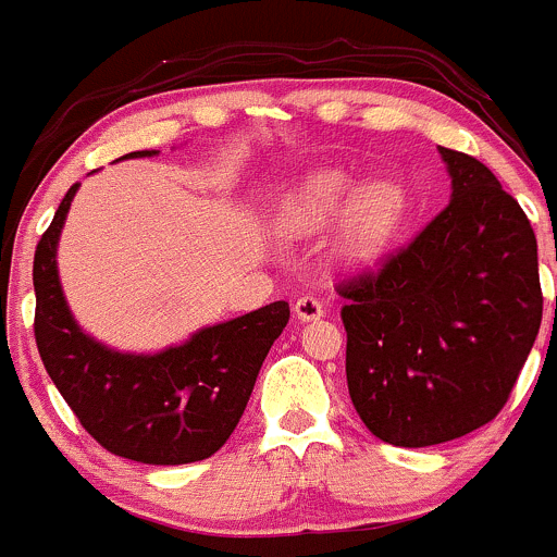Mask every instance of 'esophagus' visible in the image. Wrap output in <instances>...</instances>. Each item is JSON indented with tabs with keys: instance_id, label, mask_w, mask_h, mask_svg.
<instances>
[{
	"instance_id": "34e87169",
	"label": "esophagus",
	"mask_w": 557,
	"mask_h": 557,
	"mask_svg": "<svg viewBox=\"0 0 557 557\" xmlns=\"http://www.w3.org/2000/svg\"><path fill=\"white\" fill-rule=\"evenodd\" d=\"M292 311H295V317L300 319V322H313V319L324 317V306L317 300V297H311V295L300 297V300L292 306Z\"/></svg>"
}]
</instances>
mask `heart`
Here are the masks:
<instances>
[{
	"mask_svg": "<svg viewBox=\"0 0 557 557\" xmlns=\"http://www.w3.org/2000/svg\"><path fill=\"white\" fill-rule=\"evenodd\" d=\"M338 224L335 255L351 265L379 260L404 230L406 191L395 181L362 184L344 168L302 175L281 200L276 222L289 235H313Z\"/></svg>",
	"mask_w": 557,
	"mask_h": 557,
	"instance_id": "1",
	"label": "heart"
}]
</instances>
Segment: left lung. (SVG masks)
<instances>
[{
	"label": "left lung",
	"mask_w": 557,
	"mask_h": 557,
	"mask_svg": "<svg viewBox=\"0 0 557 557\" xmlns=\"http://www.w3.org/2000/svg\"><path fill=\"white\" fill-rule=\"evenodd\" d=\"M438 153L449 206L382 271L341 286L351 404L395 447H433L487 425L542 324L528 216L479 159Z\"/></svg>",
	"instance_id": "left-lung-1"
}]
</instances>
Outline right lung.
Returning <instances> with one entry per match:
<instances>
[{
	"instance_id": "1",
	"label": "right lung",
	"mask_w": 557,
	"mask_h": 557,
	"mask_svg": "<svg viewBox=\"0 0 557 557\" xmlns=\"http://www.w3.org/2000/svg\"><path fill=\"white\" fill-rule=\"evenodd\" d=\"M157 153L132 151L121 159ZM78 186L64 195L35 251V338L42 366L81 425L108 453L148 466L211 458L244 417L257 373L289 322V302L276 300L208 324L184 344L159 351L102 344L73 317L59 281V238Z\"/></svg>"
}]
</instances>
